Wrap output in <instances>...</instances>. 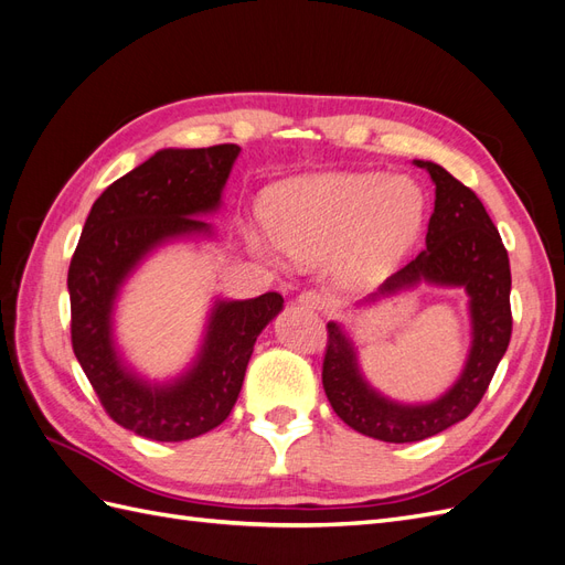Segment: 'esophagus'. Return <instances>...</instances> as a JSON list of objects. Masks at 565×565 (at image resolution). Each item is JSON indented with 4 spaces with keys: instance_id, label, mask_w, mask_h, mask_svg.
Segmentation results:
<instances>
[{
    "instance_id": "1",
    "label": "esophagus",
    "mask_w": 565,
    "mask_h": 565,
    "mask_svg": "<svg viewBox=\"0 0 565 565\" xmlns=\"http://www.w3.org/2000/svg\"><path fill=\"white\" fill-rule=\"evenodd\" d=\"M297 303L309 311H324L330 306V299L322 292H316V289H303V292L297 297Z\"/></svg>"
}]
</instances>
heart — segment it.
Returning a JSON list of instances; mask_svg holds the SVG:
<instances>
[{"label": "heart", "instance_id": "1", "mask_svg": "<svg viewBox=\"0 0 565 565\" xmlns=\"http://www.w3.org/2000/svg\"><path fill=\"white\" fill-rule=\"evenodd\" d=\"M424 195L407 177L324 172L282 181L264 195V221L287 259L313 264L334 254L347 285L380 280L413 245L422 226ZM247 245L276 259L264 237L247 231Z\"/></svg>", "mask_w": 565, "mask_h": 565}]
</instances>
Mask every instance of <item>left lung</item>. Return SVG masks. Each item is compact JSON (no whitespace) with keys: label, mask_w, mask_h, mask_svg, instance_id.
Listing matches in <instances>:
<instances>
[{"label":"left lung","mask_w":565,"mask_h":565,"mask_svg":"<svg viewBox=\"0 0 565 565\" xmlns=\"http://www.w3.org/2000/svg\"><path fill=\"white\" fill-rule=\"evenodd\" d=\"M436 185L426 249L355 306H374L422 282L465 289L469 297L471 347L455 384L429 403H401L374 388L358 363V349L344 324L328 322L322 386L337 417L358 434L386 443H415L467 419L507 353L511 339V270L502 237L483 202L440 164L413 160Z\"/></svg>","instance_id":"8db88e82"}]
</instances>
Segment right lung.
Segmentation results:
<instances>
[{
    "mask_svg": "<svg viewBox=\"0 0 565 565\" xmlns=\"http://www.w3.org/2000/svg\"><path fill=\"white\" fill-rule=\"evenodd\" d=\"M237 156L235 143L158 150L100 193L67 270L77 361L106 413L150 440H188L224 422L256 337L285 306L278 292L214 299L193 361L172 380L146 377L117 344V301L141 264L167 245L216 237L202 216L224 204Z\"/></svg>",
    "mask_w": 565,
    "mask_h": 565,
    "instance_id": "obj_1",
    "label": "right lung"
}]
</instances>
